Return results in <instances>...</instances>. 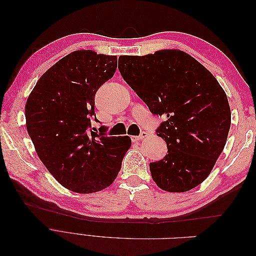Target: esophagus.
Returning a JSON list of instances; mask_svg holds the SVG:
<instances>
[{
	"label": "esophagus",
	"mask_w": 256,
	"mask_h": 256,
	"mask_svg": "<svg viewBox=\"0 0 256 256\" xmlns=\"http://www.w3.org/2000/svg\"><path fill=\"white\" fill-rule=\"evenodd\" d=\"M147 136V132L146 131H142V132L138 134V136H131V140H132V142H138V141H140V140H142V138H146Z\"/></svg>",
	"instance_id": "esophagus-1"
}]
</instances>
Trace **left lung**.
<instances>
[{
    "instance_id": "8db88e82",
    "label": "left lung",
    "mask_w": 256,
    "mask_h": 256,
    "mask_svg": "<svg viewBox=\"0 0 256 256\" xmlns=\"http://www.w3.org/2000/svg\"><path fill=\"white\" fill-rule=\"evenodd\" d=\"M120 72L150 111L164 116L157 136L168 154L150 162L162 190L184 192L206 180L226 145L230 110L226 92L207 69L180 50L122 56Z\"/></svg>"
}]
</instances>
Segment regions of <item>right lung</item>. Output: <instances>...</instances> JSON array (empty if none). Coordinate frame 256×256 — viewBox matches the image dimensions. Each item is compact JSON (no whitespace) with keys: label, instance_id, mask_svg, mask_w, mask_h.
I'll return each mask as SVG.
<instances>
[{"label":"right lung","instance_id":"right-lung-1","mask_svg":"<svg viewBox=\"0 0 256 256\" xmlns=\"http://www.w3.org/2000/svg\"><path fill=\"white\" fill-rule=\"evenodd\" d=\"M118 58L90 50L72 52L46 72L26 106V129L38 157L63 187L78 193L114 182L131 145L129 136L92 131L95 94L111 79Z\"/></svg>","mask_w":256,"mask_h":256}]
</instances>
